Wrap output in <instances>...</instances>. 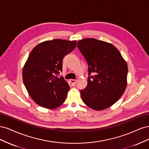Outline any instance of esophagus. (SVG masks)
<instances>
[{"mask_svg": "<svg viewBox=\"0 0 149 149\" xmlns=\"http://www.w3.org/2000/svg\"><path fill=\"white\" fill-rule=\"evenodd\" d=\"M70 81L73 86H76V84H77V81H76V79H70Z\"/></svg>", "mask_w": 149, "mask_h": 149, "instance_id": "34e87169", "label": "esophagus"}]
</instances>
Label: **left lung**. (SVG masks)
Here are the masks:
<instances>
[{
    "label": "left lung",
    "mask_w": 149,
    "mask_h": 149,
    "mask_svg": "<svg viewBox=\"0 0 149 149\" xmlns=\"http://www.w3.org/2000/svg\"><path fill=\"white\" fill-rule=\"evenodd\" d=\"M77 47L88 65L87 86L81 90L84 103L101 111L111 106L124 93L128 68L113 45L94 38L79 40Z\"/></svg>",
    "instance_id": "1"
}]
</instances>
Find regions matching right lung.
Listing matches in <instances>:
<instances>
[{
  "instance_id": "obj_1",
  "label": "right lung",
  "mask_w": 149,
  "mask_h": 149,
  "mask_svg": "<svg viewBox=\"0 0 149 149\" xmlns=\"http://www.w3.org/2000/svg\"><path fill=\"white\" fill-rule=\"evenodd\" d=\"M76 41L55 39L37 45L28 57L22 72L23 81L31 99L47 109L63 103L70 86L63 76V58L75 48Z\"/></svg>"
}]
</instances>
